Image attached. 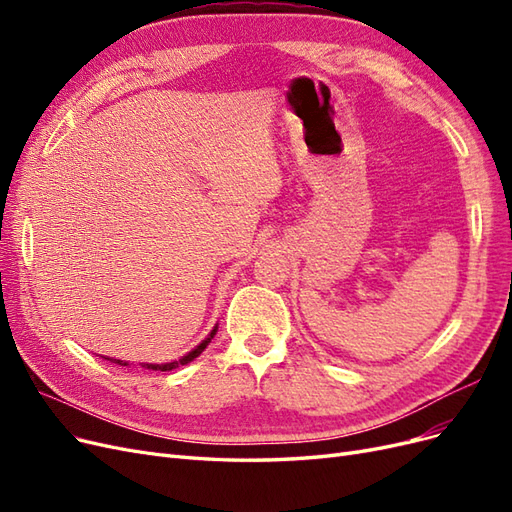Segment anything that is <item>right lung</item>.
<instances>
[{"instance_id":"obj_1","label":"right lung","mask_w":512,"mask_h":512,"mask_svg":"<svg viewBox=\"0 0 512 512\" xmlns=\"http://www.w3.org/2000/svg\"><path fill=\"white\" fill-rule=\"evenodd\" d=\"M213 335H215V329L211 331V335L205 339V342L203 344H198L192 352H188V354H185L183 356V359H179V361H173V363H164V365H147V369H160V371H170V369H177L179 365H188V363H192L194 359H196V356L200 354V352H203L207 346H209V342H211V339H213ZM106 361H111V363H119V365H128V363H123V361H117V359H106ZM145 367V365H143Z\"/></svg>"}]
</instances>
